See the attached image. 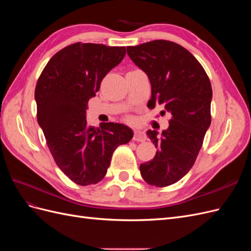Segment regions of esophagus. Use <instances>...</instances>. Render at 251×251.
<instances>
[{
	"instance_id": "obj_1",
	"label": "esophagus",
	"mask_w": 251,
	"mask_h": 251,
	"mask_svg": "<svg viewBox=\"0 0 251 251\" xmlns=\"http://www.w3.org/2000/svg\"><path fill=\"white\" fill-rule=\"evenodd\" d=\"M133 139L135 141H144L147 139V135L146 133H144L143 131L139 130V128H136V130H134V137Z\"/></svg>"
}]
</instances>
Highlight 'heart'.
I'll return each mask as SVG.
<instances>
[{
    "label": "heart",
    "instance_id": "b5f03b06",
    "mask_svg": "<svg viewBox=\"0 0 251 251\" xmlns=\"http://www.w3.org/2000/svg\"><path fill=\"white\" fill-rule=\"evenodd\" d=\"M127 119H128V120H131L132 118H131V117H127Z\"/></svg>",
    "mask_w": 251,
    "mask_h": 251
}]
</instances>
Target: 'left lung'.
I'll list each match as a JSON object with an SVG mask.
<instances>
[{
    "instance_id": "obj_1",
    "label": "left lung",
    "mask_w": 251,
    "mask_h": 251,
    "mask_svg": "<svg viewBox=\"0 0 251 251\" xmlns=\"http://www.w3.org/2000/svg\"><path fill=\"white\" fill-rule=\"evenodd\" d=\"M127 55L147 73L151 86L150 109L161 104L169 113L168 130L148 131L157 149L140 164L144 181L158 187L176 183L192 169L210 126V80L202 65L179 44L156 40L126 47Z\"/></svg>"
}]
</instances>
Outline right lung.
Masks as SVG:
<instances>
[{
  "label": "right lung",
  "instance_id": "obj_1",
  "mask_svg": "<svg viewBox=\"0 0 251 251\" xmlns=\"http://www.w3.org/2000/svg\"><path fill=\"white\" fill-rule=\"evenodd\" d=\"M125 55V47L75 43L56 52L37 79V123L55 163L78 185L101 181L114 151L133 137L125 125L103 123L95 128L86 120L89 100Z\"/></svg>",
  "mask_w": 251,
  "mask_h": 251
}]
</instances>
